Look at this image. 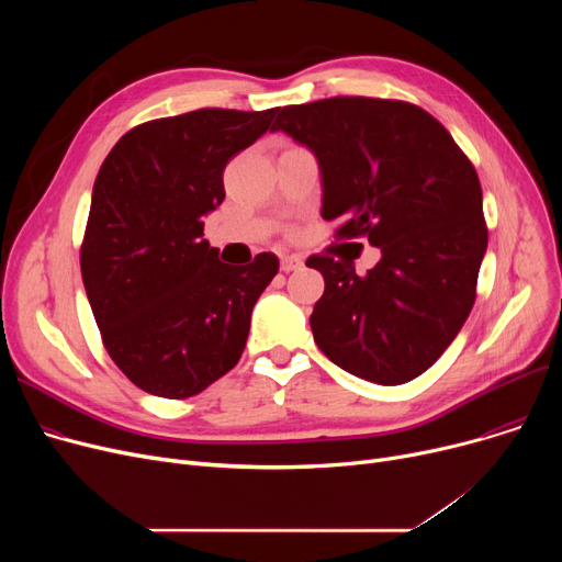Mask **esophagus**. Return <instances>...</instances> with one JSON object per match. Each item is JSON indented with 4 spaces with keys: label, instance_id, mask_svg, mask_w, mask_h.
Returning <instances> with one entry per match:
<instances>
[{
    "label": "esophagus",
    "instance_id": "obj_1",
    "mask_svg": "<svg viewBox=\"0 0 562 562\" xmlns=\"http://www.w3.org/2000/svg\"><path fill=\"white\" fill-rule=\"evenodd\" d=\"M301 266H303V257L301 255H282L280 257V269L284 273L296 271V269H301Z\"/></svg>",
    "mask_w": 562,
    "mask_h": 562
}]
</instances>
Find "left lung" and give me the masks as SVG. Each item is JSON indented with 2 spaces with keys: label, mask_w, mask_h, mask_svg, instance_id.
<instances>
[{
  "label": "left lung",
  "mask_w": 562,
  "mask_h": 562,
  "mask_svg": "<svg viewBox=\"0 0 562 562\" xmlns=\"http://www.w3.org/2000/svg\"><path fill=\"white\" fill-rule=\"evenodd\" d=\"M316 157L321 216L337 236L364 234L380 261L314 255L326 291L310 316L316 346L344 371L403 385L430 369L474 307L487 250L479 175L424 109L375 98H330L276 111Z\"/></svg>",
  "instance_id": "1"
}]
</instances>
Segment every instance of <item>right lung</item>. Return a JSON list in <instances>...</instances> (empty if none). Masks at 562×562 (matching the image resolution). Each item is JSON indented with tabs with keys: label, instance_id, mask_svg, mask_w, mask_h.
Listing matches in <instances>:
<instances>
[{
	"label": "right lung",
	"instance_id": "add662e5",
	"mask_svg": "<svg viewBox=\"0 0 562 562\" xmlns=\"http://www.w3.org/2000/svg\"><path fill=\"white\" fill-rule=\"evenodd\" d=\"M276 109H198L130 130L104 159L81 244V278L111 360L136 387L189 398L246 348L250 314L280 261L244 269L202 239L225 198L223 170Z\"/></svg>",
	"mask_w": 562,
	"mask_h": 562
}]
</instances>
